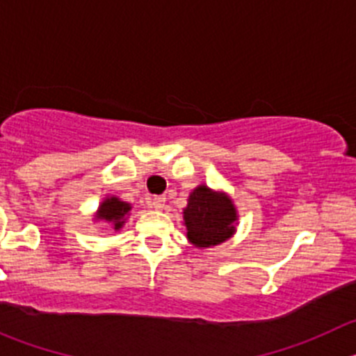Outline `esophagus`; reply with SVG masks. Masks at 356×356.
Masks as SVG:
<instances>
[{"mask_svg": "<svg viewBox=\"0 0 356 356\" xmlns=\"http://www.w3.org/2000/svg\"><path fill=\"white\" fill-rule=\"evenodd\" d=\"M165 196H155V198L152 200V207L155 208V210H163L165 207Z\"/></svg>", "mask_w": 356, "mask_h": 356, "instance_id": "34e87169", "label": "esophagus"}]
</instances>
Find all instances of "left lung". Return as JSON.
Listing matches in <instances>:
<instances>
[{
	"mask_svg": "<svg viewBox=\"0 0 356 356\" xmlns=\"http://www.w3.org/2000/svg\"><path fill=\"white\" fill-rule=\"evenodd\" d=\"M236 208L222 193H213L207 186H198L184 208V224L189 241L198 248L224 243L234 234Z\"/></svg>",
	"mask_w": 356,
	"mask_h": 356,
	"instance_id": "8db88e82",
	"label": "left lung"
}]
</instances>
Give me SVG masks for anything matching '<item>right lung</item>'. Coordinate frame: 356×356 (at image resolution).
Returning <instances> with one entry per match:
<instances>
[{"mask_svg":"<svg viewBox=\"0 0 356 356\" xmlns=\"http://www.w3.org/2000/svg\"><path fill=\"white\" fill-rule=\"evenodd\" d=\"M129 210H131V204L129 203H124V201H120L118 198H108L103 201L96 217L102 218V220L111 222L113 229H120Z\"/></svg>","mask_w":356,"mask_h":356,"instance_id":"add662e5","label":"right lung"}]
</instances>
